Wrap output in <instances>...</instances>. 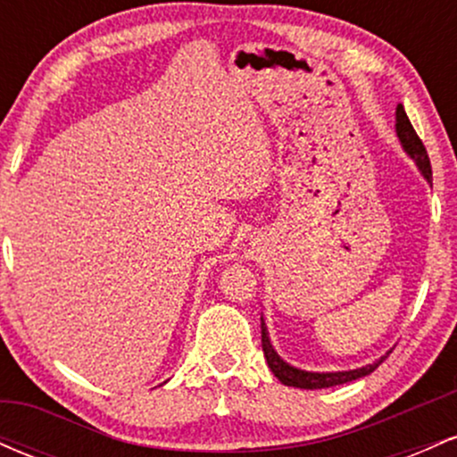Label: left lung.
Listing matches in <instances>:
<instances>
[{
	"mask_svg": "<svg viewBox=\"0 0 457 457\" xmlns=\"http://www.w3.org/2000/svg\"><path fill=\"white\" fill-rule=\"evenodd\" d=\"M395 133L397 139H400L403 152L414 161L417 170L421 171V176L426 178L428 182H432V165H429V156L426 152V145L423 141L419 139V135L414 133L411 120H408L406 112H403L402 104H397L395 109ZM262 320V350H264L266 363H269L272 374L279 378L286 386H296V389H328V386H337V385H345V382H353L363 378V376H370L371 371L378 367L382 361L386 359L380 356V359L371 361L363 367H356V370H344V371H307L301 370V367L290 365L287 361H283L279 354H277L275 345H272L270 337H269V328H266L264 318Z\"/></svg>",
	"mask_w": 457,
	"mask_h": 457,
	"instance_id": "left-lung-1",
	"label": "left lung"
}]
</instances>
